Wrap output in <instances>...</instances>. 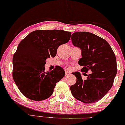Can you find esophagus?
I'll list each match as a JSON object with an SVG mask.
<instances>
[{"label": "esophagus", "instance_id": "1", "mask_svg": "<svg viewBox=\"0 0 125 125\" xmlns=\"http://www.w3.org/2000/svg\"><path fill=\"white\" fill-rule=\"evenodd\" d=\"M65 76H68V75H70V72L69 71H65Z\"/></svg>", "mask_w": 125, "mask_h": 125}]
</instances>
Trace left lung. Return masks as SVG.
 I'll return each instance as SVG.
<instances>
[{"label":"left lung","instance_id":"obj_1","mask_svg":"<svg viewBox=\"0 0 125 125\" xmlns=\"http://www.w3.org/2000/svg\"><path fill=\"white\" fill-rule=\"evenodd\" d=\"M71 40L73 45L81 49L82 57L78 61L83 67L81 72H92L84 80L80 72L72 73L76 82L70 87L72 94L84 103L97 102L113 85L117 73L114 52L105 39L90 32H75Z\"/></svg>","mask_w":125,"mask_h":125}]
</instances>
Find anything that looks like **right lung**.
<instances>
[{"mask_svg": "<svg viewBox=\"0 0 125 125\" xmlns=\"http://www.w3.org/2000/svg\"><path fill=\"white\" fill-rule=\"evenodd\" d=\"M71 33L63 30H36L20 42L13 58V78L21 93L29 99L42 101L52 95L65 71L55 67L45 72L46 60L54 57L60 45L70 41Z\"/></svg>", "mask_w": 125, "mask_h": 125, "instance_id": "1", "label": "right lung"}]
</instances>
